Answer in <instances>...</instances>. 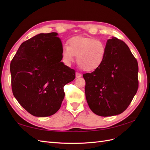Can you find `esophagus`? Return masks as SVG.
<instances>
[{
  "instance_id": "esophagus-1",
  "label": "esophagus",
  "mask_w": 150,
  "mask_h": 150,
  "mask_svg": "<svg viewBox=\"0 0 150 150\" xmlns=\"http://www.w3.org/2000/svg\"><path fill=\"white\" fill-rule=\"evenodd\" d=\"M81 76H82V74L79 73V72H76V78H81Z\"/></svg>"
}]
</instances>
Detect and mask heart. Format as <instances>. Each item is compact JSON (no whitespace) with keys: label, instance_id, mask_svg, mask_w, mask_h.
I'll return each instance as SVG.
<instances>
[{"label":"heart","instance_id":"heart-1","mask_svg":"<svg viewBox=\"0 0 150 150\" xmlns=\"http://www.w3.org/2000/svg\"><path fill=\"white\" fill-rule=\"evenodd\" d=\"M106 55V47L99 40L84 37L72 38L69 46L62 48V58L67 65H70L77 56V62L81 69L93 71L103 64Z\"/></svg>","mask_w":150,"mask_h":150}]
</instances>
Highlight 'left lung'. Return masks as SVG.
Returning a JSON list of instances; mask_svg holds the SVG:
<instances>
[{
	"instance_id": "obj_1",
	"label": "left lung",
	"mask_w": 150,
	"mask_h": 150,
	"mask_svg": "<svg viewBox=\"0 0 150 150\" xmlns=\"http://www.w3.org/2000/svg\"><path fill=\"white\" fill-rule=\"evenodd\" d=\"M138 62L128 46L112 37L107 40L103 64L83 74L86 101L94 114L120 115L128 107L138 88Z\"/></svg>"
}]
</instances>
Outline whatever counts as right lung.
Returning a JSON list of instances; mask_svg holds the SVG:
<instances>
[{
	"mask_svg": "<svg viewBox=\"0 0 150 150\" xmlns=\"http://www.w3.org/2000/svg\"><path fill=\"white\" fill-rule=\"evenodd\" d=\"M57 35L41 33L26 40L11 63L13 96L34 116L55 114L64 98V86L76 78V71L61 62L62 44Z\"/></svg>",
	"mask_w": 150,
	"mask_h": 150,
	"instance_id": "1",
	"label": "right lung"
}]
</instances>
